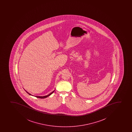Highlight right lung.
Here are the masks:
<instances>
[{
    "instance_id": "obj_1",
    "label": "right lung",
    "mask_w": 132,
    "mask_h": 132,
    "mask_svg": "<svg viewBox=\"0 0 132 132\" xmlns=\"http://www.w3.org/2000/svg\"><path fill=\"white\" fill-rule=\"evenodd\" d=\"M26 91V90H25ZM55 90H54L53 92H52V93H50V94H49L48 95H47V96H35V97H37V98H47V97H48L49 96H50V95H51L52 93H53L54 92H55ZM26 92L28 94H29V95H31V96H34L33 95H32L31 94H30V93H29L28 92H27V91H26Z\"/></svg>"
}]
</instances>
